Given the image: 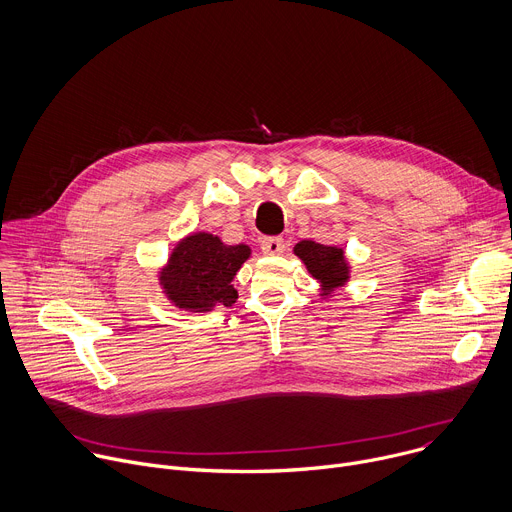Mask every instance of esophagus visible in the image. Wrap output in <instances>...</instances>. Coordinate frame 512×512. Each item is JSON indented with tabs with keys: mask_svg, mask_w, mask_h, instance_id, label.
I'll list each match as a JSON object with an SVG mask.
<instances>
[{
	"mask_svg": "<svg viewBox=\"0 0 512 512\" xmlns=\"http://www.w3.org/2000/svg\"><path fill=\"white\" fill-rule=\"evenodd\" d=\"M260 248L266 256H278L284 252V240L282 238H264L260 242Z\"/></svg>",
	"mask_w": 512,
	"mask_h": 512,
	"instance_id": "1",
	"label": "esophagus"
}]
</instances>
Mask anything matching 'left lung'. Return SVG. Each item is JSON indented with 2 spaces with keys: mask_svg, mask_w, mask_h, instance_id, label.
Segmentation results:
<instances>
[{
  "mask_svg": "<svg viewBox=\"0 0 512 512\" xmlns=\"http://www.w3.org/2000/svg\"><path fill=\"white\" fill-rule=\"evenodd\" d=\"M294 256L302 260L309 274L319 282V296L329 298L335 290L351 280V264L345 250L339 246H325L313 240H302L292 248Z\"/></svg>",
  "mask_w": 512,
  "mask_h": 512,
  "instance_id": "left-lung-1",
  "label": "left lung"
}]
</instances>
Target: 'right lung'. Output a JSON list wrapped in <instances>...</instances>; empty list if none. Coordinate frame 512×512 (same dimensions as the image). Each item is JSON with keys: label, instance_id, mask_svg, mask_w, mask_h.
Wrapping results in <instances>:
<instances>
[{"label": "right lung", "instance_id": "right-lung-1", "mask_svg": "<svg viewBox=\"0 0 512 512\" xmlns=\"http://www.w3.org/2000/svg\"><path fill=\"white\" fill-rule=\"evenodd\" d=\"M250 256L248 244L230 246L210 232H193L175 244L159 268V288L185 313H210L218 306H232L238 298L232 280Z\"/></svg>", "mask_w": 512, "mask_h": 512}]
</instances>
